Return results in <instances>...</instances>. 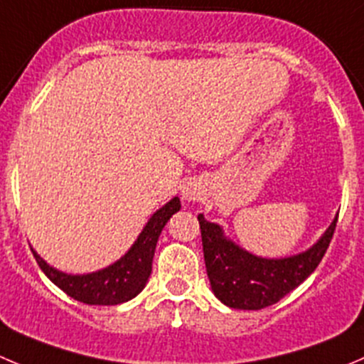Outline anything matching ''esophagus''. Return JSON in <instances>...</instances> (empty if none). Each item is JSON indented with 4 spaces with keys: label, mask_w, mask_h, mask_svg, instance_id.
Segmentation results:
<instances>
[{
    "label": "esophagus",
    "mask_w": 364,
    "mask_h": 364,
    "mask_svg": "<svg viewBox=\"0 0 364 364\" xmlns=\"http://www.w3.org/2000/svg\"><path fill=\"white\" fill-rule=\"evenodd\" d=\"M203 185H200L199 181H196V179H193V181H186L185 185H183L181 196L186 203H196V200H199L200 197H203Z\"/></svg>",
    "instance_id": "1"
}]
</instances>
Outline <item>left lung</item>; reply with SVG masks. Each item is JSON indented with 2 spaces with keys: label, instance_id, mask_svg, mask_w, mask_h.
I'll use <instances>...</instances> for the list:
<instances>
[{
  "label": "left lung",
  "instance_id": "1",
  "mask_svg": "<svg viewBox=\"0 0 364 364\" xmlns=\"http://www.w3.org/2000/svg\"><path fill=\"white\" fill-rule=\"evenodd\" d=\"M204 263L215 297L235 309H263L304 283L322 261L336 229L338 215L320 240L288 257H261L236 245L224 229L200 213Z\"/></svg>",
  "mask_w": 364,
  "mask_h": 364
}]
</instances>
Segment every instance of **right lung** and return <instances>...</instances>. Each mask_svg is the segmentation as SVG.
Instances as JSON below:
<instances>
[{
	"instance_id": "obj_1",
	"label": "right lung",
	"mask_w": 364,
	"mask_h": 364,
	"mask_svg": "<svg viewBox=\"0 0 364 364\" xmlns=\"http://www.w3.org/2000/svg\"><path fill=\"white\" fill-rule=\"evenodd\" d=\"M179 208H181L179 197H172L165 206L151 215L139 238L121 259L90 274H65L46 263L33 249L31 252L49 281H53L74 301L90 306L122 304L136 297L147 284L161 229L165 228L168 218L179 211Z\"/></svg>"
}]
</instances>
